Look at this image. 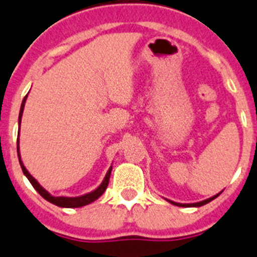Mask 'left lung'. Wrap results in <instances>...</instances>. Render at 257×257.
I'll return each mask as SVG.
<instances>
[{
	"label": "left lung",
	"instance_id": "1",
	"mask_svg": "<svg viewBox=\"0 0 257 257\" xmlns=\"http://www.w3.org/2000/svg\"><path fill=\"white\" fill-rule=\"evenodd\" d=\"M222 192H219L218 194H216V195H213V197H211V198H208V199H204V200H200V202H197V203H177V202H173V200H169V199H167L168 202H169V203H172V204H174V206H178V207H202V206H204V204H207V203H209V202H211V200H213L214 198H217L218 197L219 194H221Z\"/></svg>",
	"mask_w": 257,
	"mask_h": 257
}]
</instances>
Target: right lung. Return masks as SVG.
Masks as SVG:
<instances>
[{
  "instance_id": "obj_1",
  "label": "right lung",
  "mask_w": 257,
  "mask_h": 257,
  "mask_svg": "<svg viewBox=\"0 0 257 257\" xmlns=\"http://www.w3.org/2000/svg\"><path fill=\"white\" fill-rule=\"evenodd\" d=\"M26 99H28V94H26L25 98L23 99V103H21V108H20V114H19V136H20L21 117H23L24 108H25ZM17 156H19V161H20L23 173L25 174V177L28 178L29 182L31 183V185L35 188L36 192H38L39 194L44 198V199H46L48 202H50V203L55 204V206L62 207V208H79V207L87 206V204L92 203V202H94L96 199H98V198L103 194L104 190L107 189V185H108L109 177H111V172H112V165H111V168H109L108 172L106 173V177H104V179L102 180V183L99 184V187L96 188L94 190H92V192L87 193V194L79 195V197H64V195H62V197H54V195H51L48 190H45L40 184H39L38 180H36L35 178H34L33 175L28 172V169H26L25 165H24L23 160H21L20 148H19V138H17Z\"/></svg>"
}]
</instances>
